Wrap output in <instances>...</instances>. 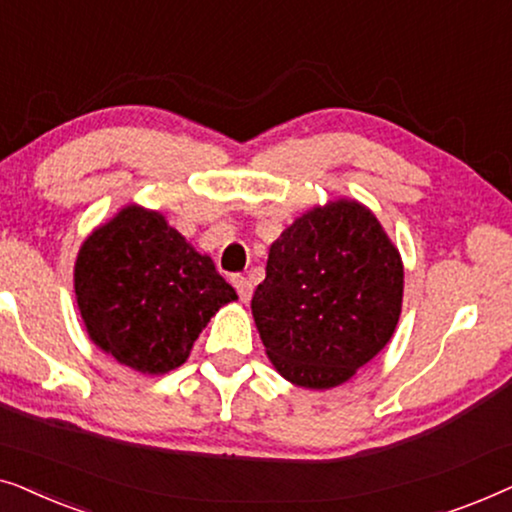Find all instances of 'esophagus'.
I'll use <instances>...</instances> for the list:
<instances>
[{
    "label": "esophagus",
    "instance_id": "34e87169",
    "mask_svg": "<svg viewBox=\"0 0 512 512\" xmlns=\"http://www.w3.org/2000/svg\"><path fill=\"white\" fill-rule=\"evenodd\" d=\"M233 286L237 289V296H240L242 303H249L251 293H254V284H251V279L249 277H242V275H235L233 277Z\"/></svg>",
    "mask_w": 512,
    "mask_h": 512
}]
</instances>
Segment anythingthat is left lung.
<instances>
[{
    "mask_svg": "<svg viewBox=\"0 0 512 512\" xmlns=\"http://www.w3.org/2000/svg\"><path fill=\"white\" fill-rule=\"evenodd\" d=\"M401 300V256L380 221L338 200L300 216L272 244L251 312L279 375L331 389L387 345Z\"/></svg>",
    "mask_w": 512,
    "mask_h": 512,
    "instance_id": "8db88e82",
    "label": "left lung"
}]
</instances>
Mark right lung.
<instances>
[{
	"label": "right lung",
	"mask_w": 512,
	"mask_h": 512,
	"mask_svg": "<svg viewBox=\"0 0 512 512\" xmlns=\"http://www.w3.org/2000/svg\"><path fill=\"white\" fill-rule=\"evenodd\" d=\"M74 289L95 345L153 375L181 366L207 321L237 298L212 258L139 207H125L83 242Z\"/></svg>",
	"instance_id": "right-lung-1"
}]
</instances>
